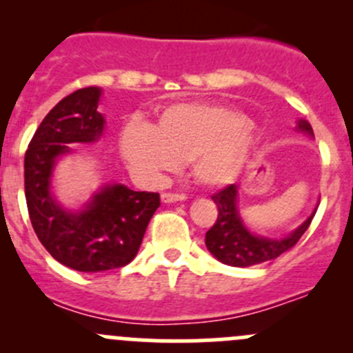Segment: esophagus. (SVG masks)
Masks as SVG:
<instances>
[{
    "mask_svg": "<svg viewBox=\"0 0 353 353\" xmlns=\"http://www.w3.org/2000/svg\"><path fill=\"white\" fill-rule=\"evenodd\" d=\"M160 199H162V203H176V201H184L186 199V194L179 193H162V196H160Z\"/></svg>",
    "mask_w": 353,
    "mask_h": 353,
    "instance_id": "34e87169",
    "label": "esophagus"
}]
</instances>
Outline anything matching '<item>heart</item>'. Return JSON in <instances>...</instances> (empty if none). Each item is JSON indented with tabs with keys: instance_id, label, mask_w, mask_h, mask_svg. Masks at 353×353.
Masks as SVG:
<instances>
[{
	"instance_id": "heart-1",
	"label": "heart",
	"mask_w": 353,
	"mask_h": 353,
	"mask_svg": "<svg viewBox=\"0 0 353 353\" xmlns=\"http://www.w3.org/2000/svg\"><path fill=\"white\" fill-rule=\"evenodd\" d=\"M256 143L254 126L245 114L199 102L169 105L157 126L143 117H131L119 133L121 157L145 183H157L190 160L198 183L223 186L239 176Z\"/></svg>"
}]
</instances>
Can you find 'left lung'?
I'll return each instance as SVG.
<instances>
[{
    "label": "left lung",
    "mask_w": 353,
    "mask_h": 353,
    "mask_svg": "<svg viewBox=\"0 0 353 353\" xmlns=\"http://www.w3.org/2000/svg\"><path fill=\"white\" fill-rule=\"evenodd\" d=\"M295 130L302 131L309 137H314L311 124L305 119H299ZM237 196H239L237 184H230L220 193L213 194L212 199L216 203L219 216H216V222L213 223V227L205 236V244L208 251L223 265L237 266V268H245V266L270 261V259L279 258L280 254L294 248L302 237V234L311 225V220L316 213L314 208V212L305 219V222L301 223L288 236H258V234L251 232L245 227L244 220L241 219Z\"/></svg>",
    "instance_id": "obj_1"
}]
</instances>
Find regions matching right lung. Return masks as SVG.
I'll list each match as a JSON object with an SVG mask.
<instances>
[{
	"mask_svg": "<svg viewBox=\"0 0 353 353\" xmlns=\"http://www.w3.org/2000/svg\"><path fill=\"white\" fill-rule=\"evenodd\" d=\"M102 88L87 87L59 101L42 119L25 154V199L32 227L49 254L85 273L121 268L133 261L159 193L108 184L81 206L65 208L52 193L58 160L71 143H97L105 119L99 112Z\"/></svg>",
	"mask_w": 353,
	"mask_h": 353,
	"instance_id": "right-lung-1",
	"label": "right lung"
}]
</instances>
